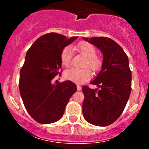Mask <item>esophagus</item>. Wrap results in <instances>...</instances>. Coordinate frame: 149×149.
<instances>
[{
  "instance_id": "1",
  "label": "esophagus",
  "mask_w": 149,
  "mask_h": 149,
  "mask_svg": "<svg viewBox=\"0 0 149 149\" xmlns=\"http://www.w3.org/2000/svg\"><path fill=\"white\" fill-rule=\"evenodd\" d=\"M77 90L78 91H81V86L80 85H79V84L77 85Z\"/></svg>"
}]
</instances>
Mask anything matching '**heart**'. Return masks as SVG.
I'll list each match as a JSON object with an SVG mask.
<instances>
[{"label":"heart","mask_w":149,"mask_h":149,"mask_svg":"<svg viewBox=\"0 0 149 149\" xmlns=\"http://www.w3.org/2000/svg\"><path fill=\"white\" fill-rule=\"evenodd\" d=\"M77 49L86 58L84 66H88L94 71H98L102 65V60L96 55V49L92 45L86 42L78 44ZM61 63L65 67H68L71 62V52L68 47L63 48L61 54ZM65 78L68 80L81 84L86 81L91 77V71L88 68H70L65 70Z\"/></svg>","instance_id":"heart-1"}]
</instances>
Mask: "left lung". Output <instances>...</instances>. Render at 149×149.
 I'll return each mask as SVG.
<instances>
[{"instance_id":"8db88e82","label":"left lung","mask_w":149,"mask_h":149,"mask_svg":"<svg viewBox=\"0 0 149 149\" xmlns=\"http://www.w3.org/2000/svg\"><path fill=\"white\" fill-rule=\"evenodd\" d=\"M82 38L97 47L103 55L101 70L90 83L97 85L99 88L82 87L84 117L94 125H109L120 116L130 97L132 74L128 58L123 48L112 39Z\"/></svg>"}]
</instances>
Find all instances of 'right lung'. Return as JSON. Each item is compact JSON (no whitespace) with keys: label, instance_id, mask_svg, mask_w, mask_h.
Instances as JSON below:
<instances>
[{"label":"right lung","instance_id":"right-lung-1","mask_svg":"<svg viewBox=\"0 0 149 149\" xmlns=\"http://www.w3.org/2000/svg\"><path fill=\"white\" fill-rule=\"evenodd\" d=\"M77 38L48 33L39 37L26 52L20 71L19 91L26 111L38 123L49 124L59 120L77 90L70 81L52 84L61 68L63 49Z\"/></svg>","mask_w":149,"mask_h":149}]
</instances>
